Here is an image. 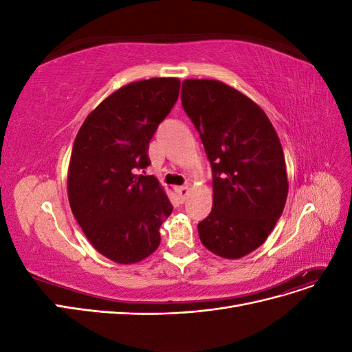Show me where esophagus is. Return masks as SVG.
I'll return each mask as SVG.
<instances>
[{
  "instance_id": "esophagus-1",
  "label": "esophagus",
  "mask_w": 352,
  "mask_h": 352,
  "mask_svg": "<svg viewBox=\"0 0 352 352\" xmlns=\"http://www.w3.org/2000/svg\"><path fill=\"white\" fill-rule=\"evenodd\" d=\"M177 194H179L180 201H185V198H186L188 194H189V188H188V186H179V188H177Z\"/></svg>"
}]
</instances>
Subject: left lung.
<instances>
[{
    "label": "left lung",
    "instance_id": "8db88e82",
    "mask_svg": "<svg viewBox=\"0 0 352 352\" xmlns=\"http://www.w3.org/2000/svg\"><path fill=\"white\" fill-rule=\"evenodd\" d=\"M182 105L212 168V208L199 239L221 258H242L283 212L289 184L279 136L257 102L220 80H184Z\"/></svg>",
    "mask_w": 352,
    "mask_h": 352
}]
</instances>
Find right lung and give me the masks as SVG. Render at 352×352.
Wrapping results in <instances>:
<instances>
[{
  "instance_id": "right-lung-1",
  "label": "right lung",
  "mask_w": 352,
  "mask_h": 352,
  "mask_svg": "<svg viewBox=\"0 0 352 352\" xmlns=\"http://www.w3.org/2000/svg\"><path fill=\"white\" fill-rule=\"evenodd\" d=\"M179 89L177 78L127 83L88 114L74 140L70 208L92 247L117 264L150 257L160 245V226L173 211L158 180L135 170L151 164L148 146Z\"/></svg>"
}]
</instances>
